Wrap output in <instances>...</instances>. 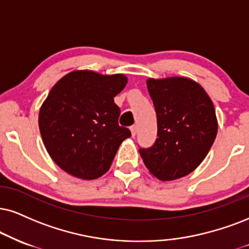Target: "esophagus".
<instances>
[{
    "label": "esophagus",
    "mask_w": 249,
    "mask_h": 249,
    "mask_svg": "<svg viewBox=\"0 0 249 249\" xmlns=\"http://www.w3.org/2000/svg\"><path fill=\"white\" fill-rule=\"evenodd\" d=\"M130 131H131V135H133V136H135V135H136V133H137V125L136 124L131 125Z\"/></svg>",
    "instance_id": "esophagus-1"
}]
</instances>
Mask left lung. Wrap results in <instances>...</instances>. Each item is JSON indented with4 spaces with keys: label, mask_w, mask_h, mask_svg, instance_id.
Listing matches in <instances>:
<instances>
[{
    "label": "left lung",
    "mask_w": 249,
    "mask_h": 249,
    "mask_svg": "<svg viewBox=\"0 0 249 249\" xmlns=\"http://www.w3.org/2000/svg\"><path fill=\"white\" fill-rule=\"evenodd\" d=\"M157 114V139L141 148L144 164L161 181L192 173L203 161L217 135L216 112L210 97L186 77L146 81Z\"/></svg>",
    "instance_id": "obj_1"
}]
</instances>
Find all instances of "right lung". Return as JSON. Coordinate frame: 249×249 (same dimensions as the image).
<instances>
[{
  "instance_id": "1",
  "label": "right lung",
  "mask_w": 249,
  "mask_h": 249,
  "mask_svg": "<svg viewBox=\"0 0 249 249\" xmlns=\"http://www.w3.org/2000/svg\"><path fill=\"white\" fill-rule=\"evenodd\" d=\"M125 84L121 73L76 70L52 88L40 108L39 129L52 159L70 176L93 180L105 174L120 144L131 136L120 127L114 103Z\"/></svg>"
}]
</instances>
